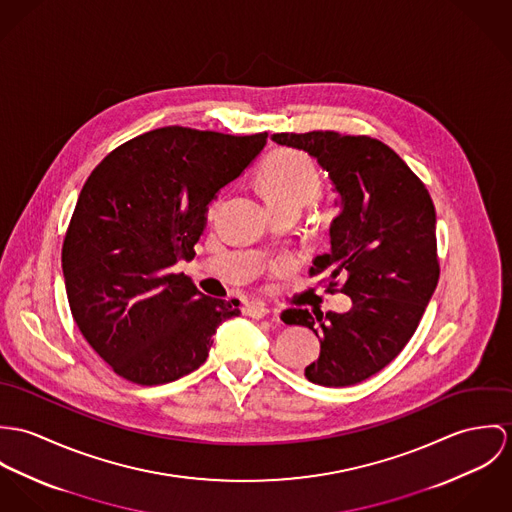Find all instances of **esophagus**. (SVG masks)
<instances>
[{
    "label": "esophagus",
    "mask_w": 512,
    "mask_h": 512,
    "mask_svg": "<svg viewBox=\"0 0 512 512\" xmlns=\"http://www.w3.org/2000/svg\"><path fill=\"white\" fill-rule=\"evenodd\" d=\"M245 314H247L249 318H253V320H261V318L269 316L271 310L265 308V306H259V304H249V306L245 308Z\"/></svg>",
    "instance_id": "1"
}]
</instances>
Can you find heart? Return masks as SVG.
Instances as JSON below:
<instances>
[{
    "label": "heart",
    "instance_id": "1",
    "mask_svg": "<svg viewBox=\"0 0 512 512\" xmlns=\"http://www.w3.org/2000/svg\"><path fill=\"white\" fill-rule=\"evenodd\" d=\"M255 186L267 210H302L322 194L324 180L308 155L294 149H277L259 163Z\"/></svg>",
    "mask_w": 512,
    "mask_h": 512
}]
</instances>
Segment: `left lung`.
<instances>
[{
	"instance_id": "left-lung-1",
	"label": "left lung",
	"mask_w": 512,
	"mask_h": 512,
	"mask_svg": "<svg viewBox=\"0 0 512 512\" xmlns=\"http://www.w3.org/2000/svg\"><path fill=\"white\" fill-rule=\"evenodd\" d=\"M273 141L306 151L340 194L330 253L310 275H328V292L351 298L338 312L284 310V324L320 338V357L304 369L310 383L357 385L387 367L416 332L440 279L436 210L424 182L397 153L367 135L336 131L275 133Z\"/></svg>"
}]
</instances>
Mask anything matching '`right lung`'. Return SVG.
Returning <instances> with one entry per match:
<instances>
[{
    "mask_svg": "<svg viewBox=\"0 0 512 512\" xmlns=\"http://www.w3.org/2000/svg\"><path fill=\"white\" fill-rule=\"evenodd\" d=\"M267 133L161 127L112 151L88 176L62 243L72 318L131 383L153 387L198 369L239 302L204 296L172 273L194 257L208 204L261 153Z\"/></svg>",
    "mask_w": 512,
    "mask_h": 512,
    "instance_id": "1",
    "label": "right lung"
}]
</instances>
